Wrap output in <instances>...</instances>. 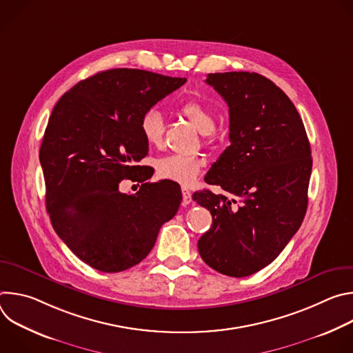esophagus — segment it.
<instances>
[{
	"mask_svg": "<svg viewBox=\"0 0 353 353\" xmlns=\"http://www.w3.org/2000/svg\"><path fill=\"white\" fill-rule=\"evenodd\" d=\"M181 192H183V204L184 205H188L190 203H191V192H190V190L187 188V187H183L181 188Z\"/></svg>",
	"mask_w": 353,
	"mask_h": 353,
	"instance_id": "1",
	"label": "esophagus"
}]
</instances>
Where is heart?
Wrapping results in <instances>:
<instances>
[{
    "mask_svg": "<svg viewBox=\"0 0 353 353\" xmlns=\"http://www.w3.org/2000/svg\"><path fill=\"white\" fill-rule=\"evenodd\" d=\"M180 113L201 132L207 142L215 138V114L199 100L191 99L180 106ZM139 130L149 146H159L163 141L165 120L159 110H146L139 121ZM207 161L201 155H168L155 162L158 177L188 185L196 180Z\"/></svg>",
    "mask_w": 353,
    "mask_h": 353,
    "instance_id": "heart-1",
    "label": "heart"
}]
</instances>
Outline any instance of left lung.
<instances>
[{"label":"left lung","mask_w":353,"mask_h":353,"mask_svg":"<svg viewBox=\"0 0 353 353\" xmlns=\"http://www.w3.org/2000/svg\"><path fill=\"white\" fill-rule=\"evenodd\" d=\"M229 106L230 145L192 199L210 210L212 226L198 240L199 256L234 278L271 264L300 228L307 210L310 142L285 92L256 72L208 74L205 81Z\"/></svg>","instance_id":"8db88e82"}]
</instances>
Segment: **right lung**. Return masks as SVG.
Masks as SVG:
<instances>
[{
  "mask_svg": "<svg viewBox=\"0 0 353 353\" xmlns=\"http://www.w3.org/2000/svg\"><path fill=\"white\" fill-rule=\"evenodd\" d=\"M143 70L97 72L72 86L54 106L40 146L52 225L72 253L102 272L141 263L161 226L181 203L174 181L143 183L131 195L120 181H145L148 155L139 121L185 83Z\"/></svg>",
  "mask_w": 353,
  "mask_h": 353,
  "instance_id": "obj_1",
  "label": "right lung"
}]
</instances>
